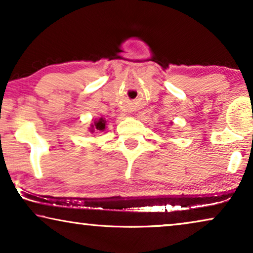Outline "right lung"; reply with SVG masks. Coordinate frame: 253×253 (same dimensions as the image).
Instances as JSON below:
<instances>
[{"mask_svg": "<svg viewBox=\"0 0 253 253\" xmlns=\"http://www.w3.org/2000/svg\"><path fill=\"white\" fill-rule=\"evenodd\" d=\"M105 121H103L102 119H100L99 121H96V122H94V126H92V127H93V130L94 129H96V130H99V131H102L103 129H105Z\"/></svg>", "mask_w": 253, "mask_h": 253, "instance_id": "add662e5", "label": "right lung"}]
</instances>
